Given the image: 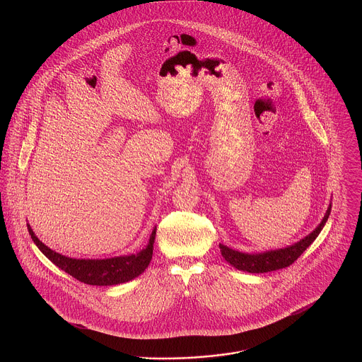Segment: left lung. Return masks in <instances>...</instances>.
Here are the masks:
<instances>
[{
  "label": "left lung",
  "mask_w": 362,
  "mask_h": 362,
  "mask_svg": "<svg viewBox=\"0 0 362 362\" xmlns=\"http://www.w3.org/2000/svg\"><path fill=\"white\" fill-rule=\"evenodd\" d=\"M329 213H331V204L328 206L322 223L315 228V230H312L308 236H305L304 239L294 243L289 247L279 248L274 251H266V252H260V254H244V252L235 251L224 244H220L221 255L235 269L247 272V273H269V272L288 267L294 263V260H297V258L319 236L320 230L323 229V226L328 220Z\"/></svg>",
  "instance_id": "left-lung-1"
}]
</instances>
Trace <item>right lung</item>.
Here are the masks:
<instances>
[{"label":"right lung","instance_id":"add662e5","mask_svg":"<svg viewBox=\"0 0 362 362\" xmlns=\"http://www.w3.org/2000/svg\"><path fill=\"white\" fill-rule=\"evenodd\" d=\"M27 226L31 239L37 245V248L50 259L55 266H58L61 270H64L70 276H74L80 282H84L88 285L110 286L132 281L145 272L153 255L156 228L152 230L148 245L137 254L107 259H74L52 251V248H49L35 236L34 230L30 225L27 224Z\"/></svg>","mask_w":362,"mask_h":362}]
</instances>
